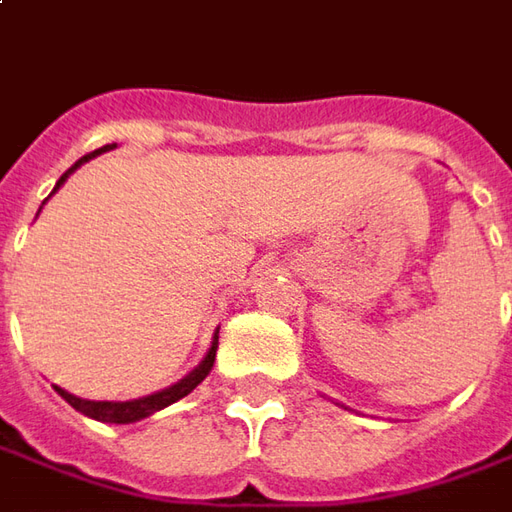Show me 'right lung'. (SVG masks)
Listing matches in <instances>:
<instances>
[{
	"label": "right lung",
	"instance_id": "right-lung-1",
	"mask_svg": "<svg viewBox=\"0 0 512 512\" xmlns=\"http://www.w3.org/2000/svg\"><path fill=\"white\" fill-rule=\"evenodd\" d=\"M109 148H114V145H103V148H97V151H92V154H86L83 159H78L72 168L66 170L64 176L58 179V184H55V190L64 184V179L72 173V170L78 168L81 162H86V159H92V156L103 154V151H109ZM215 350H218V339L212 342L210 353L204 356V361L198 364L193 373L187 375V378H182L179 384H173V387L162 389V392H156V395H148V398H139V401H83V398H75V395H69V392H64L61 387L58 389V395L64 398L72 409H78V412H83L86 417H95V420H103V423H134V420H142V417L154 415V412H159V409H165V406H170V403H176L179 398H184V395H190L193 389L207 378V373L212 370V361H215Z\"/></svg>",
	"mask_w": 512,
	"mask_h": 512
}]
</instances>
